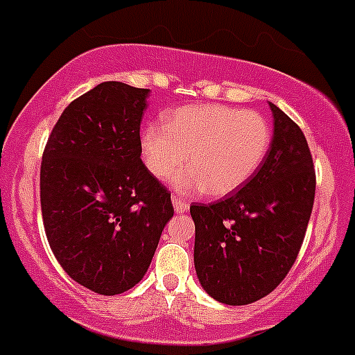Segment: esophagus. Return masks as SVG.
I'll return each mask as SVG.
<instances>
[{"instance_id":"34e87169","label":"esophagus","mask_w":355,"mask_h":355,"mask_svg":"<svg viewBox=\"0 0 355 355\" xmlns=\"http://www.w3.org/2000/svg\"><path fill=\"white\" fill-rule=\"evenodd\" d=\"M172 204H174V209L175 213H184V211H188V202H184V200L178 199V197H172Z\"/></svg>"}]
</instances>
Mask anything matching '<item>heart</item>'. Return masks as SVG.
<instances>
[{
	"instance_id": "obj_1",
	"label": "heart",
	"mask_w": 355,
	"mask_h": 355,
	"mask_svg": "<svg viewBox=\"0 0 355 355\" xmlns=\"http://www.w3.org/2000/svg\"><path fill=\"white\" fill-rule=\"evenodd\" d=\"M272 128L257 110L199 103L168 110L164 125L141 132L146 167L158 181L172 180L188 158L190 171L175 180L180 191L223 197L239 190L264 164Z\"/></svg>"
}]
</instances>
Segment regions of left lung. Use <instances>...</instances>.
I'll return each instance as SVG.
<instances>
[{"label":"left lung","instance_id":"obj_1","mask_svg":"<svg viewBox=\"0 0 355 355\" xmlns=\"http://www.w3.org/2000/svg\"><path fill=\"white\" fill-rule=\"evenodd\" d=\"M271 149L236 193L193 204V262L200 285L230 306L255 303L278 287L303 245L315 199V168L303 130L269 103Z\"/></svg>","mask_w":355,"mask_h":355}]
</instances>
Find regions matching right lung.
I'll return each instance as SVG.
<instances>
[{
	"label": "right lung",
	"mask_w": 355,
	"mask_h": 355,
	"mask_svg": "<svg viewBox=\"0 0 355 355\" xmlns=\"http://www.w3.org/2000/svg\"><path fill=\"white\" fill-rule=\"evenodd\" d=\"M149 89L102 83L63 110L45 144L40 204L52 253L102 295L135 287L174 214L171 191L141 160Z\"/></svg>",
	"instance_id": "add662e5"
}]
</instances>
